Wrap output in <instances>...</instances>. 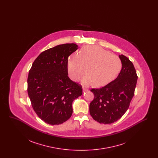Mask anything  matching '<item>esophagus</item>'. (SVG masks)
Listing matches in <instances>:
<instances>
[{"label": "esophagus", "mask_w": 158, "mask_h": 158, "mask_svg": "<svg viewBox=\"0 0 158 158\" xmlns=\"http://www.w3.org/2000/svg\"><path fill=\"white\" fill-rule=\"evenodd\" d=\"M83 92H85V91H88V88H83Z\"/></svg>", "instance_id": "esophagus-1"}]
</instances>
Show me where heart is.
Wrapping results in <instances>:
<instances>
[{"label":"heart","instance_id":"heart-1","mask_svg":"<svg viewBox=\"0 0 158 158\" xmlns=\"http://www.w3.org/2000/svg\"><path fill=\"white\" fill-rule=\"evenodd\" d=\"M70 77L77 81L85 73L82 82L85 85H94L100 87L113 81L121 68L120 59L97 45L83 47L81 53H73L68 60ZM87 70H86V68Z\"/></svg>","mask_w":158,"mask_h":158}]
</instances>
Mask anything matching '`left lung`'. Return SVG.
<instances>
[{
	"label": "left lung",
	"instance_id": "1",
	"mask_svg": "<svg viewBox=\"0 0 158 158\" xmlns=\"http://www.w3.org/2000/svg\"><path fill=\"white\" fill-rule=\"evenodd\" d=\"M122 69L117 77L105 86L92 89L94 98L89 104L90 115L101 124H111L127 111L135 94L137 75L133 63L119 56Z\"/></svg>",
	"mask_w": 158,
	"mask_h": 158
}]
</instances>
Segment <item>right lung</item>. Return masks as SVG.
<instances>
[{
	"label": "right lung",
	"mask_w": 158,
	"mask_h": 158,
	"mask_svg": "<svg viewBox=\"0 0 158 158\" xmlns=\"http://www.w3.org/2000/svg\"><path fill=\"white\" fill-rule=\"evenodd\" d=\"M76 44L57 45L41 53L32 63L27 83L31 105L38 117L51 125L69 120L72 102L82 94V86L68 76V57Z\"/></svg>",
	"instance_id": "add662e5"
}]
</instances>
